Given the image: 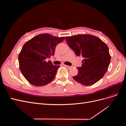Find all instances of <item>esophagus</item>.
<instances>
[{
    "label": "esophagus",
    "instance_id": "34e87169",
    "mask_svg": "<svg viewBox=\"0 0 126 126\" xmlns=\"http://www.w3.org/2000/svg\"><path fill=\"white\" fill-rule=\"evenodd\" d=\"M64 66H65L68 69H70V68H72V67L69 66H67V65H64Z\"/></svg>",
    "mask_w": 126,
    "mask_h": 126
}]
</instances>
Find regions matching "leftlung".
<instances>
[{
	"mask_svg": "<svg viewBox=\"0 0 126 126\" xmlns=\"http://www.w3.org/2000/svg\"><path fill=\"white\" fill-rule=\"evenodd\" d=\"M66 40L75 54L83 58L74 79L83 86H91L100 80L107 71L111 59L107 45L90 35L66 37Z\"/></svg>",
	"mask_w": 126,
	"mask_h": 126,
	"instance_id": "obj_1",
	"label": "left lung"
}]
</instances>
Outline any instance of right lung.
<instances>
[{
    "label": "right lung",
    "instance_id": "right-lung-1",
    "mask_svg": "<svg viewBox=\"0 0 126 126\" xmlns=\"http://www.w3.org/2000/svg\"><path fill=\"white\" fill-rule=\"evenodd\" d=\"M64 37H54L50 34H40L27 41L19 54L18 60L21 73L30 83L43 86L54 79L60 66L54 65L50 58Z\"/></svg>",
    "mask_w": 126,
    "mask_h": 126
}]
</instances>
